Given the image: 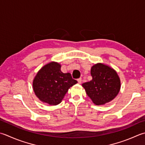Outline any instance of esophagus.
Here are the masks:
<instances>
[{
	"mask_svg": "<svg viewBox=\"0 0 145 145\" xmlns=\"http://www.w3.org/2000/svg\"><path fill=\"white\" fill-rule=\"evenodd\" d=\"M77 81H78V84H81L82 82V78H79L77 79Z\"/></svg>",
	"mask_w": 145,
	"mask_h": 145,
	"instance_id": "esophagus-1",
	"label": "esophagus"
}]
</instances>
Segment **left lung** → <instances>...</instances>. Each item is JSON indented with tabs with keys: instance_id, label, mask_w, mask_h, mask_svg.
<instances>
[{
	"instance_id": "left-lung-1",
	"label": "left lung",
	"mask_w": 145,
	"mask_h": 145,
	"mask_svg": "<svg viewBox=\"0 0 145 145\" xmlns=\"http://www.w3.org/2000/svg\"><path fill=\"white\" fill-rule=\"evenodd\" d=\"M92 79L82 84L87 95L96 105H103L113 100L121 88L120 79L116 71L102 63L91 68Z\"/></svg>"
}]
</instances>
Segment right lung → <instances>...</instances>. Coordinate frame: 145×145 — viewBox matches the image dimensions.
<instances>
[{
    "instance_id": "obj_1",
    "label": "right lung",
    "mask_w": 145,
    "mask_h": 145,
    "mask_svg": "<svg viewBox=\"0 0 145 145\" xmlns=\"http://www.w3.org/2000/svg\"><path fill=\"white\" fill-rule=\"evenodd\" d=\"M77 83L70 73L61 71V65L51 62L42 68L33 80V90L42 102L57 105L61 102L70 87Z\"/></svg>"
}]
</instances>
